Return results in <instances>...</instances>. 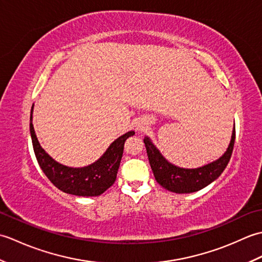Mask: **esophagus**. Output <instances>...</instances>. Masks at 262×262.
Instances as JSON below:
<instances>
[{"label": "esophagus", "mask_w": 262, "mask_h": 262, "mask_svg": "<svg viewBox=\"0 0 262 262\" xmlns=\"http://www.w3.org/2000/svg\"><path fill=\"white\" fill-rule=\"evenodd\" d=\"M143 128H144L143 124H140V122H138V124L136 125V129L137 130H143Z\"/></svg>", "instance_id": "1"}]
</instances>
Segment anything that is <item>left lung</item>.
<instances>
[{
	"mask_svg": "<svg viewBox=\"0 0 262 262\" xmlns=\"http://www.w3.org/2000/svg\"><path fill=\"white\" fill-rule=\"evenodd\" d=\"M234 142L235 125L233 128L230 145L219 160L197 169H183L165 160L147 136L144 138L149 165L152 168L155 180L166 190L176 193H190L198 191L216 180L230 162Z\"/></svg>",
	"mask_w": 262,
	"mask_h": 262,
	"instance_id": "8db88e82",
	"label": "left lung"
}]
</instances>
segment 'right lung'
Masks as SVG:
<instances>
[{
    "label": "right lung",
    "mask_w": 262,
    "mask_h": 262,
    "mask_svg": "<svg viewBox=\"0 0 262 262\" xmlns=\"http://www.w3.org/2000/svg\"><path fill=\"white\" fill-rule=\"evenodd\" d=\"M32 108L30 134L33 151L42 172L55 187L74 196L92 197L103 193L114 185L124 153V144L128 137L135 134V132H128L117 138L110 144L102 157L94 163L83 168H70L56 162L40 146L32 125Z\"/></svg>",
    "instance_id": "right-lung-1"
}]
</instances>
